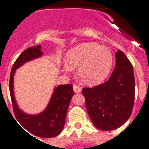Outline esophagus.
Returning a JSON list of instances; mask_svg holds the SVG:
<instances>
[{
  "label": "esophagus",
  "instance_id": "obj_1",
  "mask_svg": "<svg viewBox=\"0 0 149 149\" xmlns=\"http://www.w3.org/2000/svg\"><path fill=\"white\" fill-rule=\"evenodd\" d=\"M73 89H74V92L75 93H79L81 92V89L79 87V86H77V85H74Z\"/></svg>",
  "mask_w": 149,
  "mask_h": 149
}]
</instances>
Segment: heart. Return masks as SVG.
Returning a JSON list of instances; mask_svg holds the SVG:
<instances>
[{
    "label": "heart",
    "mask_w": 149,
    "mask_h": 149,
    "mask_svg": "<svg viewBox=\"0 0 149 149\" xmlns=\"http://www.w3.org/2000/svg\"><path fill=\"white\" fill-rule=\"evenodd\" d=\"M113 64V56L107 48L94 42L82 43L72 48L65 55L63 65L65 72L77 68V75L83 83L96 84L104 80Z\"/></svg>",
    "instance_id": "1"
}]
</instances>
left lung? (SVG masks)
Listing matches in <instances>:
<instances>
[{
	"instance_id": "8db88e82",
	"label": "left lung",
	"mask_w": 149,
	"mask_h": 149,
	"mask_svg": "<svg viewBox=\"0 0 149 149\" xmlns=\"http://www.w3.org/2000/svg\"><path fill=\"white\" fill-rule=\"evenodd\" d=\"M86 107L93 125L102 131L121 127L131 116L135 96L134 68L120 50L110 78L98 86L84 88Z\"/></svg>"
}]
</instances>
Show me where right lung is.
I'll return each instance as SVG.
<instances>
[{
  "instance_id": "1",
  "label": "right lung",
  "mask_w": 149,
  "mask_h": 149,
  "mask_svg": "<svg viewBox=\"0 0 149 149\" xmlns=\"http://www.w3.org/2000/svg\"><path fill=\"white\" fill-rule=\"evenodd\" d=\"M41 45L31 47L23 51L18 56L10 73V93L14 114L21 125L34 136L51 138L57 136L63 130L68 106L74 95L72 84L55 86L45 109L35 115L26 113L21 110L14 95V75L15 71L25 63L42 56L43 52L41 51Z\"/></svg>"
}]
</instances>
